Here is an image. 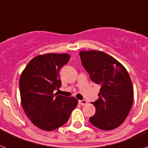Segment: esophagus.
Masks as SVG:
<instances>
[{
    "mask_svg": "<svg viewBox=\"0 0 148 148\" xmlns=\"http://www.w3.org/2000/svg\"><path fill=\"white\" fill-rule=\"evenodd\" d=\"M79 103L81 106H84V105H86L88 103V102L86 100H81V101H79Z\"/></svg>",
    "mask_w": 148,
    "mask_h": 148,
    "instance_id": "34e87169",
    "label": "esophagus"
}]
</instances>
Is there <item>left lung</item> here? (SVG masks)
Listing matches in <instances>:
<instances>
[{
	"instance_id": "left-lung-1",
	"label": "left lung",
	"mask_w": 148,
	"mask_h": 148,
	"mask_svg": "<svg viewBox=\"0 0 148 148\" xmlns=\"http://www.w3.org/2000/svg\"><path fill=\"white\" fill-rule=\"evenodd\" d=\"M79 56L90 79L101 86L98 99L92 103L95 114L89 121L103 130L115 129L124 121L133 105V84L127 71L102 51H80Z\"/></svg>"
}]
</instances>
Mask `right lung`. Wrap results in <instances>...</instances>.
I'll return each instance as SVG.
<instances>
[{
	"instance_id": "right-lung-1",
	"label": "right lung",
	"mask_w": 148,
	"mask_h": 148,
	"mask_svg": "<svg viewBox=\"0 0 148 148\" xmlns=\"http://www.w3.org/2000/svg\"><path fill=\"white\" fill-rule=\"evenodd\" d=\"M68 53H47L29 61L19 79L21 105L33 124L52 131L65 124L78 100L53 94L61 87L60 70L70 60Z\"/></svg>"
}]
</instances>
